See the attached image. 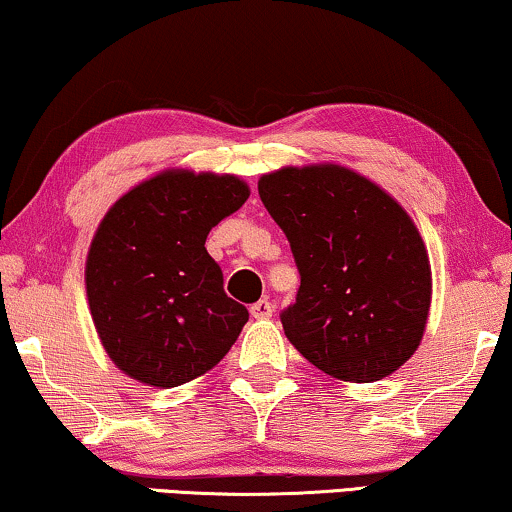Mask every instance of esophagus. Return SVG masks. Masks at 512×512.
Here are the masks:
<instances>
[{"mask_svg":"<svg viewBox=\"0 0 512 512\" xmlns=\"http://www.w3.org/2000/svg\"><path fill=\"white\" fill-rule=\"evenodd\" d=\"M250 314L255 316V319H269L271 314H274V304H271L269 300H260V302H255L250 307Z\"/></svg>","mask_w":512,"mask_h":512,"instance_id":"esophagus-1","label":"esophagus"}]
</instances>
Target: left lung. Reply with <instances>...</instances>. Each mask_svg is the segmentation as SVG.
<instances>
[{
  "instance_id": "1",
  "label": "left lung",
  "mask_w": 512,
  "mask_h": 512,
  "mask_svg": "<svg viewBox=\"0 0 512 512\" xmlns=\"http://www.w3.org/2000/svg\"><path fill=\"white\" fill-rule=\"evenodd\" d=\"M260 198L300 271L283 331L309 364L373 383L409 361L430 312V262L411 217L340 165L264 174Z\"/></svg>"
}]
</instances>
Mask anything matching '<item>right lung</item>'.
Masks as SVG:
<instances>
[{
	"label": "right lung",
	"mask_w": 512,
	"mask_h": 512,
	"mask_svg": "<svg viewBox=\"0 0 512 512\" xmlns=\"http://www.w3.org/2000/svg\"><path fill=\"white\" fill-rule=\"evenodd\" d=\"M250 191L231 174L163 172L108 210L87 257V297L108 357L129 378L177 387L224 359L248 309L224 293L205 238Z\"/></svg>",
	"instance_id": "1"
}]
</instances>
